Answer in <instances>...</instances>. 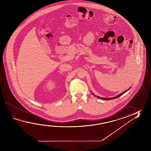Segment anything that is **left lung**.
<instances>
[{
    "instance_id": "1",
    "label": "left lung",
    "mask_w": 151,
    "mask_h": 151,
    "mask_svg": "<svg viewBox=\"0 0 151 151\" xmlns=\"http://www.w3.org/2000/svg\"><path fill=\"white\" fill-rule=\"evenodd\" d=\"M130 88H131V87H130L129 89H127V90H126V91H124V92L122 93H121V94H119V95H117V96H116L114 97H111V98H103V97H101L97 96H96V95H94V94H93V93H92V94H93L95 96L97 97L98 99H103V100H111V99H117V98H118V97H119L121 96H122L123 94H124L125 93H126V91H128L129 89H130Z\"/></svg>"
}]
</instances>
